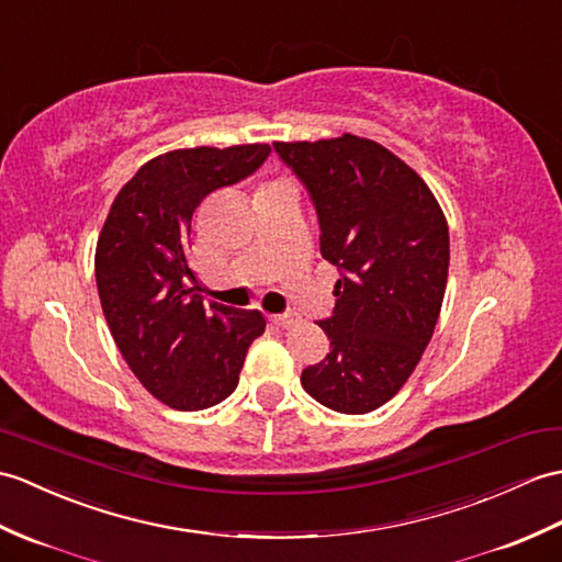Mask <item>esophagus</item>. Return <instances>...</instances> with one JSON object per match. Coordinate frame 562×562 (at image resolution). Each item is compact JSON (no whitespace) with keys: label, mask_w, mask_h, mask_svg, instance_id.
I'll use <instances>...</instances> for the list:
<instances>
[{"label":"esophagus","mask_w":562,"mask_h":562,"mask_svg":"<svg viewBox=\"0 0 562 562\" xmlns=\"http://www.w3.org/2000/svg\"><path fill=\"white\" fill-rule=\"evenodd\" d=\"M270 321L278 325V328H292V325L299 321L296 313H278V316H270Z\"/></svg>","instance_id":"1"}]
</instances>
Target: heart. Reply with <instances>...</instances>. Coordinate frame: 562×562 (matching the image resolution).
<instances>
[{"label":"heart","instance_id":"1","mask_svg":"<svg viewBox=\"0 0 562 562\" xmlns=\"http://www.w3.org/2000/svg\"><path fill=\"white\" fill-rule=\"evenodd\" d=\"M268 187H270V184H268Z\"/></svg>","mask_w":562,"mask_h":562}]
</instances>
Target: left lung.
Listing matches in <instances>:
<instances>
[{
  "label": "left lung",
  "instance_id": "1",
  "mask_svg": "<svg viewBox=\"0 0 562 562\" xmlns=\"http://www.w3.org/2000/svg\"><path fill=\"white\" fill-rule=\"evenodd\" d=\"M302 179L321 225V256L340 270L333 316L318 325L330 355L302 371L306 393L340 414L397 395L440 316L450 237L436 195L371 138L272 143Z\"/></svg>",
  "mask_w": 562,
  "mask_h": 562
}]
</instances>
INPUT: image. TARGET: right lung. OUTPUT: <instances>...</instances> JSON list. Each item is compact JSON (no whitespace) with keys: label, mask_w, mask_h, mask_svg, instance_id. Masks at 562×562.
<instances>
[{"label":"right lung","mask_w":562,"mask_h":562,"mask_svg":"<svg viewBox=\"0 0 562 562\" xmlns=\"http://www.w3.org/2000/svg\"><path fill=\"white\" fill-rule=\"evenodd\" d=\"M268 155V143L158 155L116 193L102 225L95 280L104 321L140 385L172 409L229 397L266 330L260 311L205 308L187 254L205 195L254 175Z\"/></svg>","instance_id":"obj_1"}]
</instances>
